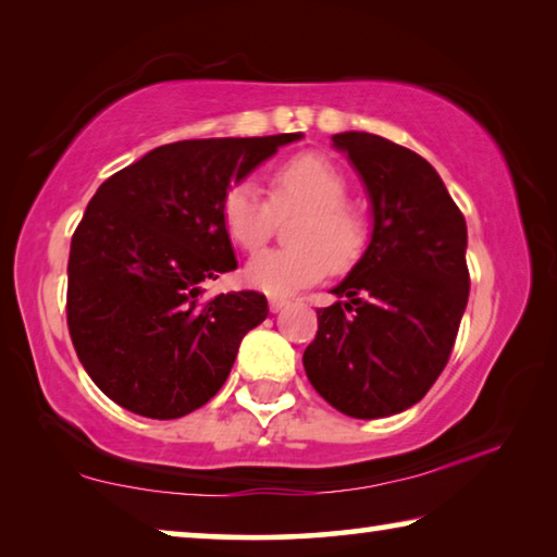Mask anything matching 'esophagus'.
<instances>
[{
	"label": "esophagus",
	"mask_w": 557,
	"mask_h": 557,
	"mask_svg": "<svg viewBox=\"0 0 557 557\" xmlns=\"http://www.w3.org/2000/svg\"><path fill=\"white\" fill-rule=\"evenodd\" d=\"M287 307V299H282V297H270V312L272 314H277V312H282V309Z\"/></svg>",
	"instance_id": "1"
}]
</instances>
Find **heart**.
Wrapping results in <instances>:
<instances>
[{"label": "heart", "instance_id": "1", "mask_svg": "<svg viewBox=\"0 0 557 557\" xmlns=\"http://www.w3.org/2000/svg\"><path fill=\"white\" fill-rule=\"evenodd\" d=\"M344 174L319 154H299L270 174V201L258 186L238 184L223 196L221 219L228 238L258 250L275 228V215L299 213L289 225V248L262 250L243 268V282L272 297L295 295L324 272L348 270L366 248V221L346 203Z\"/></svg>", "mask_w": 557, "mask_h": 557}]
</instances>
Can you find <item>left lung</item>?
<instances>
[{
    "label": "left lung",
    "instance_id": "8db88e82",
    "mask_svg": "<svg viewBox=\"0 0 557 557\" xmlns=\"http://www.w3.org/2000/svg\"><path fill=\"white\" fill-rule=\"evenodd\" d=\"M371 203V240L301 363L322 398L348 418L412 408L437 381L469 299L467 223L428 159L371 132H338Z\"/></svg>",
    "mask_w": 557,
    "mask_h": 557
}]
</instances>
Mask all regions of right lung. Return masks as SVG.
Returning a JSON list of instances; mask_svg holds the SVG:
<instances>
[{"mask_svg": "<svg viewBox=\"0 0 557 557\" xmlns=\"http://www.w3.org/2000/svg\"><path fill=\"white\" fill-rule=\"evenodd\" d=\"M297 139H184L102 182L71 240L69 332L110 400L174 420L221 391L243 336L270 312L258 292L199 307L203 282L238 268L223 196Z\"/></svg>", "mask_w": 557, "mask_h": 557, "instance_id": "right-lung-1", "label": "right lung"}]
</instances>
